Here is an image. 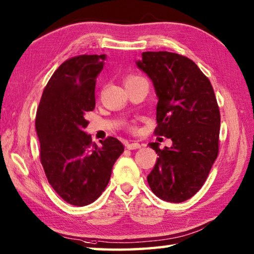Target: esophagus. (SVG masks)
<instances>
[{
	"label": "esophagus",
	"mask_w": 254,
	"mask_h": 254,
	"mask_svg": "<svg viewBox=\"0 0 254 254\" xmlns=\"http://www.w3.org/2000/svg\"><path fill=\"white\" fill-rule=\"evenodd\" d=\"M127 148L128 150L140 149V148H141V144L137 143V142H128V143H127Z\"/></svg>",
	"instance_id": "esophagus-1"
}]
</instances>
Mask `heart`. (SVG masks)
Returning <instances> with one entry per match:
<instances>
[{
	"label": "heart",
	"instance_id": "heart-1",
	"mask_svg": "<svg viewBox=\"0 0 254 254\" xmlns=\"http://www.w3.org/2000/svg\"><path fill=\"white\" fill-rule=\"evenodd\" d=\"M136 78H140V77H136V76H130L127 77L126 81H128V80H133V79H136Z\"/></svg>",
	"mask_w": 254,
	"mask_h": 254
}]
</instances>
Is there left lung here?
Wrapping results in <instances>:
<instances>
[{
    "label": "left lung",
    "mask_w": 254,
    "mask_h": 254,
    "mask_svg": "<svg viewBox=\"0 0 254 254\" xmlns=\"http://www.w3.org/2000/svg\"><path fill=\"white\" fill-rule=\"evenodd\" d=\"M141 56L136 66L158 97L154 133L173 141L163 149L149 143L159 157L147 180L160 199L182 203L201 188L217 158L220 110L209 79L192 60L168 51Z\"/></svg>",
    "instance_id": "1"
}]
</instances>
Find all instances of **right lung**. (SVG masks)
<instances>
[{
  "instance_id": "add662e5",
  "label": "right lung",
  "mask_w": 254,
  "mask_h": 254,
  "mask_svg": "<svg viewBox=\"0 0 254 254\" xmlns=\"http://www.w3.org/2000/svg\"><path fill=\"white\" fill-rule=\"evenodd\" d=\"M106 55H81L63 63L51 76L37 111L40 160L51 187L75 206L95 201L110 182L124 151L117 137L92 142L84 130L87 112L95 109L96 78Z\"/></svg>"
}]
</instances>
